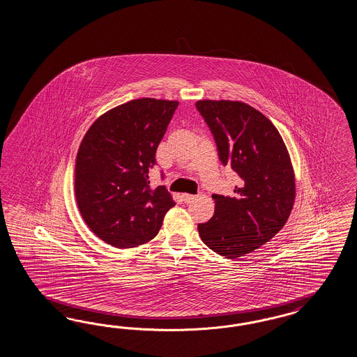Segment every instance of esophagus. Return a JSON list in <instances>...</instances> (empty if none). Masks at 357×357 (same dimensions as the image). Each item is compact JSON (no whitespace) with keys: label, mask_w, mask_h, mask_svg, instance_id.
<instances>
[{"label":"esophagus","mask_w":357,"mask_h":357,"mask_svg":"<svg viewBox=\"0 0 357 357\" xmlns=\"http://www.w3.org/2000/svg\"><path fill=\"white\" fill-rule=\"evenodd\" d=\"M195 199H196L195 195H182V200H183L184 203H191V202H194Z\"/></svg>","instance_id":"1"}]
</instances>
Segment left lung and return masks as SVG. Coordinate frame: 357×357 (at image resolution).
Here are the masks:
<instances>
[{
	"mask_svg": "<svg viewBox=\"0 0 357 357\" xmlns=\"http://www.w3.org/2000/svg\"><path fill=\"white\" fill-rule=\"evenodd\" d=\"M217 144L222 165L241 178L234 195H212L215 215L197 230L211 250L239 258L259 249L288 221L296 178L288 149L261 112L239 100L196 102Z\"/></svg>",
	"mask_w": 357,
	"mask_h": 357,
	"instance_id": "1",
	"label": "left lung"
}]
</instances>
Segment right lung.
Listing matches in <instances>:
<instances>
[{
	"label": "right lung",
	"mask_w": 357,
	"mask_h": 357,
	"mask_svg": "<svg viewBox=\"0 0 357 357\" xmlns=\"http://www.w3.org/2000/svg\"><path fill=\"white\" fill-rule=\"evenodd\" d=\"M178 105L133 99L100 115L81 141L75 170L77 206L90 230L114 248L151 241L175 206L163 185L151 190L149 170Z\"/></svg>",
	"instance_id": "right-lung-1"
}]
</instances>
